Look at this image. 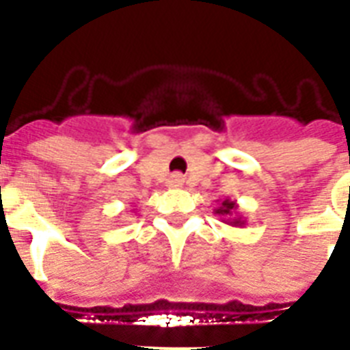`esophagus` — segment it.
<instances>
[{
	"label": "esophagus",
	"instance_id": "esophagus-1",
	"mask_svg": "<svg viewBox=\"0 0 350 350\" xmlns=\"http://www.w3.org/2000/svg\"><path fill=\"white\" fill-rule=\"evenodd\" d=\"M183 181H185V178H183L181 174H172L169 180V185L170 187H181L183 185Z\"/></svg>",
	"mask_w": 350,
	"mask_h": 350
}]
</instances>
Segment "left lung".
<instances>
[{
	"mask_svg": "<svg viewBox=\"0 0 350 350\" xmlns=\"http://www.w3.org/2000/svg\"><path fill=\"white\" fill-rule=\"evenodd\" d=\"M238 203L230 200V198H225L224 202H219V205L214 208V214L221 218V221L230 227H245L247 224V219L243 216H239V211H238Z\"/></svg>",
	"mask_w": 350,
	"mask_h": 350,
	"instance_id": "8db88e82",
	"label": "left lung"
}]
</instances>
